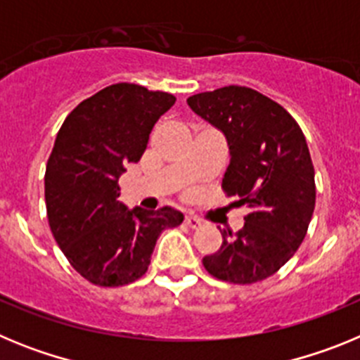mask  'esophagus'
<instances>
[{
    "instance_id": "1",
    "label": "esophagus",
    "mask_w": 360,
    "mask_h": 360,
    "mask_svg": "<svg viewBox=\"0 0 360 360\" xmlns=\"http://www.w3.org/2000/svg\"><path fill=\"white\" fill-rule=\"evenodd\" d=\"M184 224L191 229H198V227H202V219L196 218V216H186Z\"/></svg>"
}]
</instances>
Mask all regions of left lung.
<instances>
[{"label":"left lung","mask_w":360,"mask_h":360,"mask_svg":"<svg viewBox=\"0 0 360 360\" xmlns=\"http://www.w3.org/2000/svg\"><path fill=\"white\" fill-rule=\"evenodd\" d=\"M187 104L227 139L231 164L221 189L249 207L243 229H219L221 247L203 257V266L234 285L263 281L294 256L314 214L316 173L307 139L281 104L247 86L196 94Z\"/></svg>","instance_id":"obj_1"}]
</instances>
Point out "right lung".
<instances>
[{
    "label": "right lung",
    "instance_id": "add662e5",
    "mask_svg": "<svg viewBox=\"0 0 360 360\" xmlns=\"http://www.w3.org/2000/svg\"><path fill=\"white\" fill-rule=\"evenodd\" d=\"M176 97L117 82L70 111L44 173L46 216L63 254L84 279L122 287L148 272L164 229L184 214L171 207L128 211L119 178L141 160L153 126Z\"/></svg>",
    "mask_w": 360,
    "mask_h": 360
}]
</instances>
